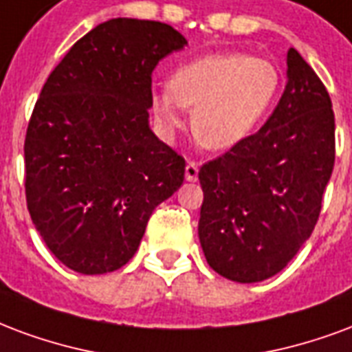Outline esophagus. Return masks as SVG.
<instances>
[{
  "instance_id": "obj_1",
  "label": "esophagus",
  "mask_w": 352,
  "mask_h": 352,
  "mask_svg": "<svg viewBox=\"0 0 352 352\" xmlns=\"http://www.w3.org/2000/svg\"><path fill=\"white\" fill-rule=\"evenodd\" d=\"M197 173H199V168H197L196 162L186 164V168H184V177H186V181H188V183H196Z\"/></svg>"
}]
</instances>
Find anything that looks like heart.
Instances as JSON below:
<instances>
[{
    "label": "heart",
    "mask_w": 352,
    "mask_h": 352,
    "mask_svg": "<svg viewBox=\"0 0 352 352\" xmlns=\"http://www.w3.org/2000/svg\"><path fill=\"white\" fill-rule=\"evenodd\" d=\"M280 83V70L269 59L241 52L210 54L173 70L168 89L153 91L151 111L162 136L171 140L186 123L184 108L194 110L197 140L212 151H229L269 116Z\"/></svg>",
    "instance_id": "1"
}]
</instances>
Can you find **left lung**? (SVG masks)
<instances>
[{"label": "left lung", "mask_w": 352, "mask_h": 352, "mask_svg": "<svg viewBox=\"0 0 352 352\" xmlns=\"http://www.w3.org/2000/svg\"><path fill=\"white\" fill-rule=\"evenodd\" d=\"M329 91L295 48L287 83L259 132L199 169V242L210 269L239 283L278 274L308 241L334 168Z\"/></svg>", "instance_id": "obj_1"}]
</instances>
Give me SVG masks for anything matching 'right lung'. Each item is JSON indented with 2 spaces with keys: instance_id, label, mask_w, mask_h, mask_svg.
<instances>
[{
  "instance_id": "right-lung-1",
  "label": "right lung",
  "mask_w": 352,
  "mask_h": 352,
  "mask_svg": "<svg viewBox=\"0 0 352 352\" xmlns=\"http://www.w3.org/2000/svg\"><path fill=\"white\" fill-rule=\"evenodd\" d=\"M171 25L111 18L52 70L25 134V199L54 256L80 274L132 259L153 210L181 188L184 158L149 126L151 76L183 50Z\"/></svg>"
}]
</instances>
